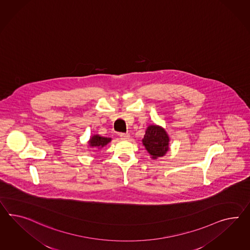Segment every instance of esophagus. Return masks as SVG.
Wrapping results in <instances>:
<instances>
[{"label":"esophagus","mask_w":250,"mask_h":250,"mask_svg":"<svg viewBox=\"0 0 250 250\" xmlns=\"http://www.w3.org/2000/svg\"><path fill=\"white\" fill-rule=\"evenodd\" d=\"M120 137L122 140H128L129 139V134L128 133H121Z\"/></svg>","instance_id":"esophagus-1"}]
</instances>
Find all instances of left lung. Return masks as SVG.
Here are the masks:
<instances>
[{
  "instance_id": "8db88e82",
  "label": "left lung",
  "mask_w": 250,
  "mask_h": 250,
  "mask_svg": "<svg viewBox=\"0 0 250 250\" xmlns=\"http://www.w3.org/2000/svg\"><path fill=\"white\" fill-rule=\"evenodd\" d=\"M169 137L163 128L157 125H149L146 129L142 143L152 159L164 156L168 150Z\"/></svg>"
}]
</instances>
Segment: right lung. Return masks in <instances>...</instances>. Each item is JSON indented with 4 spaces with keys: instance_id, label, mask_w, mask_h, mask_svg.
<instances>
[{
    "instance_id": "right-lung-1",
    "label": "right lung",
    "mask_w": 250,
    "mask_h": 250,
    "mask_svg": "<svg viewBox=\"0 0 250 250\" xmlns=\"http://www.w3.org/2000/svg\"><path fill=\"white\" fill-rule=\"evenodd\" d=\"M111 139L110 138H106V137H102L100 135H94L92 136L89 141V145L90 147H97V148H102L105 145H107L109 142H110Z\"/></svg>"
}]
</instances>
